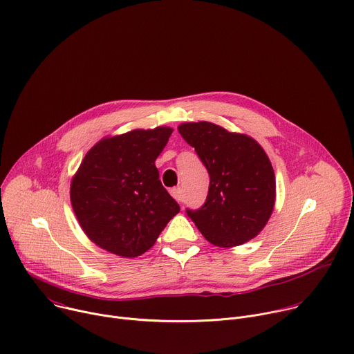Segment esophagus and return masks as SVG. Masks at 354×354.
I'll use <instances>...</instances> for the list:
<instances>
[{
    "instance_id": "1",
    "label": "esophagus",
    "mask_w": 354,
    "mask_h": 354,
    "mask_svg": "<svg viewBox=\"0 0 354 354\" xmlns=\"http://www.w3.org/2000/svg\"><path fill=\"white\" fill-rule=\"evenodd\" d=\"M171 194L174 196V198H175L176 201H180V200H182V189H180V187H174V189H171Z\"/></svg>"
}]
</instances>
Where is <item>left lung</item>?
Returning a JSON list of instances; mask_svg holds the SVG:
<instances>
[{
    "label": "left lung",
    "mask_w": 354,
    "mask_h": 354,
    "mask_svg": "<svg viewBox=\"0 0 354 354\" xmlns=\"http://www.w3.org/2000/svg\"><path fill=\"white\" fill-rule=\"evenodd\" d=\"M178 130L210 175L206 203L187 210V216L214 246L232 248L254 239L276 203V176L262 145L210 122L182 123Z\"/></svg>",
    "instance_id": "1"
}]
</instances>
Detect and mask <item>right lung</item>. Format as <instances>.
<instances>
[{
	"label": "right lung",
	"mask_w": 354,
	"mask_h": 354,
	"mask_svg": "<svg viewBox=\"0 0 354 354\" xmlns=\"http://www.w3.org/2000/svg\"><path fill=\"white\" fill-rule=\"evenodd\" d=\"M172 131L158 126L106 136L85 154L70 198L80 227L99 248L122 258L140 257L179 213L156 167Z\"/></svg>",
	"instance_id": "add662e5"
}]
</instances>
